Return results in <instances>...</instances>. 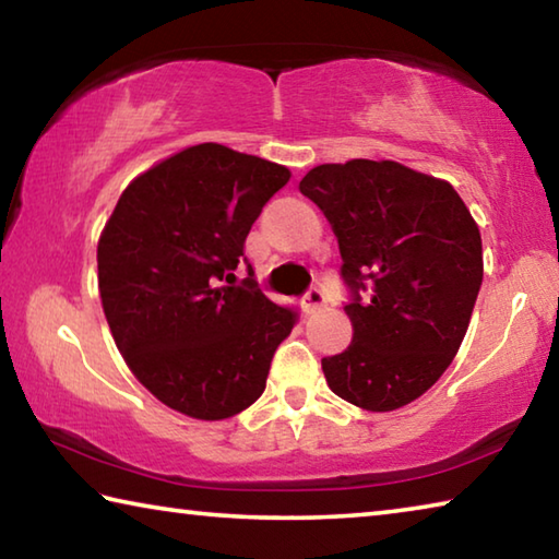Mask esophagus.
<instances>
[{
	"label": "esophagus",
	"mask_w": 559,
	"mask_h": 559,
	"mask_svg": "<svg viewBox=\"0 0 559 559\" xmlns=\"http://www.w3.org/2000/svg\"><path fill=\"white\" fill-rule=\"evenodd\" d=\"M325 290L320 288V286H313V288H308L306 290V296H302V308H306V313L310 316V313H318L320 308L325 306Z\"/></svg>",
	"instance_id": "1"
}]
</instances>
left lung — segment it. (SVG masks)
Masks as SVG:
<instances>
[{
  "instance_id": "left-lung-1",
  "label": "left lung",
  "mask_w": 559,
  "mask_h": 559,
  "mask_svg": "<svg viewBox=\"0 0 559 559\" xmlns=\"http://www.w3.org/2000/svg\"><path fill=\"white\" fill-rule=\"evenodd\" d=\"M298 189L340 243L353 343L323 357L328 386L370 412L414 402L456 357L484 281L480 231L443 179L400 163L320 165Z\"/></svg>"
}]
</instances>
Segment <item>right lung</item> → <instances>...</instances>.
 <instances>
[{"label":"right lung","instance_id":"right-lung-1","mask_svg":"<svg viewBox=\"0 0 559 559\" xmlns=\"http://www.w3.org/2000/svg\"><path fill=\"white\" fill-rule=\"evenodd\" d=\"M288 179L283 165L204 143L120 194L98 241L103 310L132 374L169 409L216 421L266 390L298 310L263 296L243 243Z\"/></svg>","mask_w":559,"mask_h":559}]
</instances>
